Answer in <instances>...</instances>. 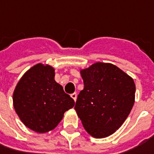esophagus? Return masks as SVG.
Instances as JSON below:
<instances>
[{
	"label": "esophagus",
	"mask_w": 154,
	"mask_h": 154,
	"mask_svg": "<svg viewBox=\"0 0 154 154\" xmlns=\"http://www.w3.org/2000/svg\"><path fill=\"white\" fill-rule=\"evenodd\" d=\"M70 97H71V98L76 102V100H77V93H72L71 95H70Z\"/></svg>",
	"instance_id": "esophagus-1"
}]
</instances>
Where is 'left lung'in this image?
Here are the masks:
<instances>
[{
	"instance_id": "left-lung-1",
	"label": "left lung",
	"mask_w": 154,
	"mask_h": 154,
	"mask_svg": "<svg viewBox=\"0 0 154 154\" xmlns=\"http://www.w3.org/2000/svg\"><path fill=\"white\" fill-rule=\"evenodd\" d=\"M80 73L84 88L75 105L77 116L91 136L108 137L130 114L135 98L134 79L109 63L93 64Z\"/></svg>"
}]
</instances>
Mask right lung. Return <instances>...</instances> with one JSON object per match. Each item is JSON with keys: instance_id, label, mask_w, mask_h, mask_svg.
<instances>
[{"instance_id": "right-lung-1", "label": "right lung", "mask_w": 154, "mask_h": 154, "mask_svg": "<svg viewBox=\"0 0 154 154\" xmlns=\"http://www.w3.org/2000/svg\"><path fill=\"white\" fill-rule=\"evenodd\" d=\"M54 68L38 64L27 70L13 94L15 112L26 127L39 134L54 129L75 102L54 80Z\"/></svg>"}]
</instances>
